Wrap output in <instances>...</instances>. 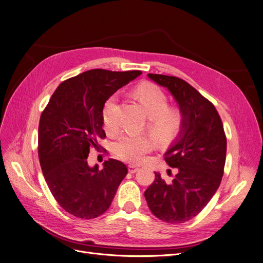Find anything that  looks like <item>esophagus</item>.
<instances>
[{"label": "esophagus", "mask_w": 263, "mask_h": 263, "mask_svg": "<svg viewBox=\"0 0 263 263\" xmlns=\"http://www.w3.org/2000/svg\"><path fill=\"white\" fill-rule=\"evenodd\" d=\"M139 167H140V166H139L138 164H135V162H130V164L128 165V171H129L130 173H135L137 170H138Z\"/></svg>", "instance_id": "obj_1"}]
</instances>
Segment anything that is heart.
<instances>
[{"mask_svg": "<svg viewBox=\"0 0 263 263\" xmlns=\"http://www.w3.org/2000/svg\"><path fill=\"white\" fill-rule=\"evenodd\" d=\"M135 94L140 102L145 114L151 118L154 129L159 135H168L174 128V117L167 110V95L157 84L144 81L137 85ZM117 95H111L103 107L104 125L111 129L117 126L115 115ZM153 139L147 134L126 132L121 134L116 142V152L127 160H139L153 147Z\"/></svg>", "mask_w": 263, "mask_h": 263, "instance_id": "b5f03b06", "label": "heart"}]
</instances>
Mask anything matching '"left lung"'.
I'll return each mask as SVG.
<instances>
[{
  "label": "left lung",
  "instance_id": "8db88e82",
  "mask_svg": "<svg viewBox=\"0 0 263 263\" xmlns=\"http://www.w3.org/2000/svg\"><path fill=\"white\" fill-rule=\"evenodd\" d=\"M147 77L171 93L180 109L181 124L165 153L167 164L178 173L168 184L154 172L155 180L144 197L157 218L177 224L199 214L216 193L227 139L215 107L195 87L173 76L147 73Z\"/></svg>",
  "mask_w": 263,
  "mask_h": 263
}]
</instances>
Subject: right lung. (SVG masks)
Listing matches in <instances>:
<instances>
[{
    "label": "right lung",
    "instance_id": "right-lung-1",
    "mask_svg": "<svg viewBox=\"0 0 263 263\" xmlns=\"http://www.w3.org/2000/svg\"><path fill=\"white\" fill-rule=\"evenodd\" d=\"M140 70L91 69L62 82L43 111L39 127L42 171L58 203L71 215L92 219L104 214L127 168L117 159L103 169L87 164L90 148L105 138L103 107Z\"/></svg>",
    "mask_w": 263,
    "mask_h": 263
}]
</instances>
